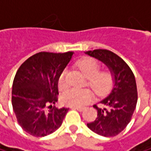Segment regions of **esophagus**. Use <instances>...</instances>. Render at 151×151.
Here are the masks:
<instances>
[{"label":"esophagus","mask_w":151,"mask_h":151,"mask_svg":"<svg viewBox=\"0 0 151 151\" xmlns=\"http://www.w3.org/2000/svg\"><path fill=\"white\" fill-rule=\"evenodd\" d=\"M72 109H76V110L81 112V111L84 110V107H81V106H72Z\"/></svg>","instance_id":"34e87169"}]
</instances>
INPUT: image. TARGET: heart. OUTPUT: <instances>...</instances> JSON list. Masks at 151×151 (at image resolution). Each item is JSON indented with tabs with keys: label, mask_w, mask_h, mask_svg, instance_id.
Wrapping results in <instances>:
<instances>
[{
	"label": "heart",
	"mask_w": 151,
	"mask_h": 151,
	"mask_svg": "<svg viewBox=\"0 0 151 151\" xmlns=\"http://www.w3.org/2000/svg\"><path fill=\"white\" fill-rule=\"evenodd\" d=\"M78 67L88 78V85L99 96L106 94L112 86L113 77L110 72L100 71L99 63L93 58H84L78 63ZM67 71L65 70L59 76L58 87L64 90L67 87ZM93 98V93L89 89L73 88L65 92L62 95L64 104L73 106H83L89 103Z\"/></svg>",
	"instance_id": "heart-1"
}]
</instances>
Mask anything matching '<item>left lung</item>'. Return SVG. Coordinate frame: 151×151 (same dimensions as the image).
<instances>
[{"instance_id":"left-lung-1","label":"left lung","mask_w":151,"mask_h":151,"mask_svg":"<svg viewBox=\"0 0 151 151\" xmlns=\"http://www.w3.org/2000/svg\"><path fill=\"white\" fill-rule=\"evenodd\" d=\"M109 69L114 85L105 99L100 101L96 119L87 123V127L100 136L109 137L120 134L129 123L137 103L136 78L126 62L107 50H94L85 52Z\"/></svg>"}]
</instances>
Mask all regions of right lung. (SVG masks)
<instances>
[{
	"label": "right lung",
	"instance_id": "obj_1",
	"mask_svg": "<svg viewBox=\"0 0 151 151\" xmlns=\"http://www.w3.org/2000/svg\"><path fill=\"white\" fill-rule=\"evenodd\" d=\"M73 52H39L18 69L12 86V106L17 122L28 134L37 137L55 132L69 108H57L59 76Z\"/></svg>",
	"mask_w": 151,
	"mask_h": 151
}]
</instances>
